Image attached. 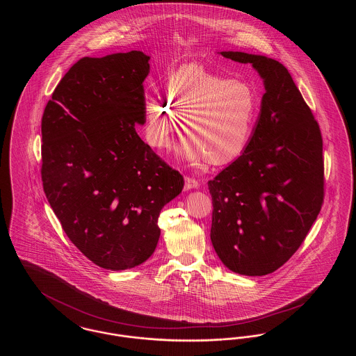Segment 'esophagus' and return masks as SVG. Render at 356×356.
<instances>
[{
    "mask_svg": "<svg viewBox=\"0 0 356 356\" xmlns=\"http://www.w3.org/2000/svg\"><path fill=\"white\" fill-rule=\"evenodd\" d=\"M184 181H186V184H184V189H186V191L197 189V188H199V183H197V180H195V179H192V177H186V179H184Z\"/></svg>",
    "mask_w": 356,
    "mask_h": 356,
    "instance_id": "obj_1",
    "label": "esophagus"
}]
</instances>
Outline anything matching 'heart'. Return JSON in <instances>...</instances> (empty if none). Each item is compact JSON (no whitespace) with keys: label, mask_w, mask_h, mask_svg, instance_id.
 I'll return each instance as SVG.
<instances>
[{"label":"heart","mask_w":356,"mask_h":356,"mask_svg":"<svg viewBox=\"0 0 356 356\" xmlns=\"http://www.w3.org/2000/svg\"><path fill=\"white\" fill-rule=\"evenodd\" d=\"M145 138L154 149H165L177 131L176 119L191 140L180 157L191 165L207 159L213 165L236 160L247 149L259 115L254 89L234 77L218 76L200 67L175 72L165 85V100H144Z\"/></svg>","instance_id":"b5f03b06"}]
</instances>
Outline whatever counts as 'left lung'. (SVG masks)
Segmentation results:
<instances>
[{
    "mask_svg": "<svg viewBox=\"0 0 356 356\" xmlns=\"http://www.w3.org/2000/svg\"><path fill=\"white\" fill-rule=\"evenodd\" d=\"M220 54L251 64L266 93L247 149L208 181L211 241L228 270L263 276L298 251L321 212L322 135L283 64L244 51Z\"/></svg>",
    "mask_w": 356,
    "mask_h": 356,
    "instance_id": "1",
    "label": "left lung"
}]
</instances>
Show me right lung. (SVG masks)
Returning a JSON list of instances; mask_svg holds the SVG:
<instances>
[{
  "mask_svg": "<svg viewBox=\"0 0 356 356\" xmlns=\"http://www.w3.org/2000/svg\"><path fill=\"white\" fill-rule=\"evenodd\" d=\"M149 56L77 61L44 111L42 186L70 241L96 266L122 271L152 256L159 216L184 180L136 132L144 125Z\"/></svg>",
  "mask_w": 356,
  "mask_h": 356,
  "instance_id": "1",
  "label": "right lung"
}]
</instances>
